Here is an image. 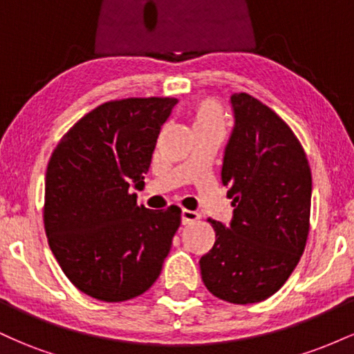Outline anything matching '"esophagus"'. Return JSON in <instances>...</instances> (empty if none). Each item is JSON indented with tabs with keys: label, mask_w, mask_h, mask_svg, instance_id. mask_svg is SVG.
I'll return each mask as SVG.
<instances>
[{
	"label": "esophagus",
	"mask_w": 354,
	"mask_h": 354,
	"mask_svg": "<svg viewBox=\"0 0 354 354\" xmlns=\"http://www.w3.org/2000/svg\"><path fill=\"white\" fill-rule=\"evenodd\" d=\"M196 219H200V214L196 211H189V209H183L181 211V223L183 225H191L194 223Z\"/></svg>",
	"instance_id": "esophagus-1"
}]
</instances>
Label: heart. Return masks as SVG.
Wrapping results in <instances>:
<instances>
[{
    "label": "heart",
    "instance_id": "1",
    "mask_svg": "<svg viewBox=\"0 0 354 354\" xmlns=\"http://www.w3.org/2000/svg\"><path fill=\"white\" fill-rule=\"evenodd\" d=\"M191 121H193L194 131H200V129H221V131H225V108L218 100L203 98L191 108Z\"/></svg>",
    "mask_w": 354,
    "mask_h": 354
}]
</instances>
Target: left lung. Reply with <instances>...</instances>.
Returning a JSON list of instances; mask_svg holds the SVG:
<instances>
[{"mask_svg":"<svg viewBox=\"0 0 354 354\" xmlns=\"http://www.w3.org/2000/svg\"><path fill=\"white\" fill-rule=\"evenodd\" d=\"M234 129L221 180L233 206L231 225L208 218L214 230L201 256L211 295L233 304L259 303L286 283L298 265L311 211V169L293 129L248 93L231 96Z\"/></svg>","mask_w":354,"mask_h":354,"instance_id":"left-lung-1","label":"left lung"}]
</instances>
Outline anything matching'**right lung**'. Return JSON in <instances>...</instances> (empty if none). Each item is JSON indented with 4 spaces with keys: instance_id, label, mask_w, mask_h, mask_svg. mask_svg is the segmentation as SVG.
Returning a JSON list of instances; mask_svg holds the SVG:
<instances>
[{
    "instance_id": "obj_1",
    "label": "right lung",
    "mask_w": 354,
    "mask_h": 354,
    "mask_svg": "<svg viewBox=\"0 0 354 354\" xmlns=\"http://www.w3.org/2000/svg\"><path fill=\"white\" fill-rule=\"evenodd\" d=\"M176 98L100 104L56 145L46 169L43 221L66 278L91 298L120 303L153 286L181 225L171 205H136L161 126Z\"/></svg>"
}]
</instances>
